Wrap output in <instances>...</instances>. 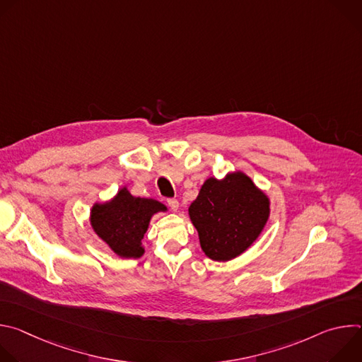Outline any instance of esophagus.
Masks as SVG:
<instances>
[{"instance_id": "obj_1", "label": "esophagus", "mask_w": 362, "mask_h": 362, "mask_svg": "<svg viewBox=\"0 0 362 362\" xmlns=\"http://www.w3.org/2000/svg\"><path fill=\"white\" fill-rule=\"evenodd\" d=\"M168 206L172 211H177L179 209V202L176 199H168Z\"/></svg>"}]
</instances>
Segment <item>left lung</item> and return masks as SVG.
Returning <instances> with one entry per match:
<instances>
[{"mask_svg": "<svg viewBox=\"0 0 362 362\" xmlns=\"http://www.w3.org/2000/svg\"><path fill=\"white\" fill-rule=\"evenodd\" d=\"M269 206V197L243 172L206 179L189 206L204 255L218 262L242 255L264 230Z\"/></svg>", "mask_w": 362, "mask_h": 362, "instance_id": "1", "label": "left lung"}]
</instances>
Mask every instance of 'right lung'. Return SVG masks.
Segmentation results:
<instances>
[{
  "instance_id": "obj_1",
  "label": "right lung",
  "mask_w": 362,
  "mask_h": 362,
  "mask_svg": "<svg viewBox=\"0 0 362 362\" xmlns=\"http://www.w3.org/2000/svg\"><path fill=\"white\" fill-rule=\"evenodd\" d=\"M168 208L154 199L136 197L127 187L105 203H95L90 212V223L95 235L120 257H140L144 253L141 239L154 214Z\"/></svg>"
}]
</instances>
